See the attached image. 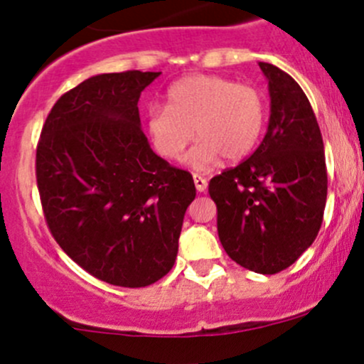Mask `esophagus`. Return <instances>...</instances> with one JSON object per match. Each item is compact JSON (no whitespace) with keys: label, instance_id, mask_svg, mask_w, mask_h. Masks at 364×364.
Masks as SVG:
<instances>
[{"label":"esophagus","instance_id":"obj_1","mask_svg":"<svg viewBox=\"0 0 364 364\" xmlns=\"http://www.w3.org/2000/svg\"><path fill=\"white\" fill-rule=\"evenodd\" d=\"M193 183H196L197 192H205V188H208V179L203 178V176L193 174Z\"/></svg>","mask_w":364,"mask_h":364}]
</instances>
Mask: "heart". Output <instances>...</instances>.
<instances>
[{"instance_id":"obj_1","label":"heart","mask_w":364,"mask_h":364,"mask_svg":"<svg viewBox=\"0 0 364 364\" xmlns=\"http://www.w3.org/2000/svg\"><path fill=\"white\" fill-rule=\"evenodd\" d=\"M266 117L267 102L259 87L222 75H190L168 87L167 105L148 109L146 128L156 153L167 160H178L197 135L200 141L188 164L209 168L222 156L237 161L250 155Z\"/></svg>"}]
</instances>
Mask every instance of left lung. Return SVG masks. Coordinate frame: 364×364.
I'll return each mask as SVG.
<instances>
[{"label":"left lung","mask_w":364,"mask_h":364,"mask_svg":"<svg viewBox=\"0 0 364 364\" xmlns=\"http://www.w3.org/2000/svg\"><path fill=\"white\" fill-rule=\"evenodd\" d=\"M269 86L267 132L250 159L209 181L218 237L247 269H287L317 237L328 197L324 142L299 84L274 65L259 63Z\"/></svg>","instance_id":"obj_1"}]
</instances>
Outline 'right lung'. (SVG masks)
<instances>
[{"mask_svg": "<svg viewBox=\"0 0 364 364\" xmlns=\"http://www.w3.org/2000/svg\"><path fill=\"white\" fill-rule=\"evenodd\" d=\"M160 72L102 73L61 95L36 146V185L54 240L117 287H146L174 266L190 172L160 159L137 102Z\"/></svg>", "mask_w": 364, "mask_h": 364, "instance_id": "1", "label": "right lung"}]
</instances>
